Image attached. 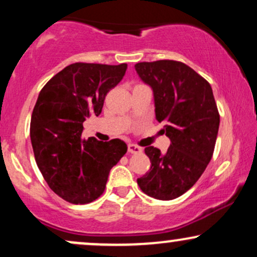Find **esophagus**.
<instances>
[{
  "mask_svg": "<svg viewBox=\"0 0 257 257\" xmlns=\"http://www.w3.org/2000/svg\"><path fill=\"white\" fill-rule=\"evenodd\" d=\"M128 152L129 153H141L143 152V149L137 145H134V144H128Z\"/></svg>",
  "mask_w": 257,
  "mask_h": 257,
  "instance_id": "esophagus-1",
  "label": "esophagus"
}]
</instances>
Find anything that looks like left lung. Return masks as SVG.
I'll return each instance as SVG.
<instances>
[{
	"mask_svg": "<svg viewBox=\"0 0 257 257\" xmlns=\"http://www.w3.org/2000/svg\"><path fill=\"white\" fill-rule=\"evenodd\" d=\"M135 70L152 88L156 118L170 139L166 153L145 149L151 169L138 179L144 193L170 200L196 184L213 157L220 114L213 89L202 76L180 61L138 63Z\"/></svg>",
	"mask_w": 257,
	"mask_h": 257,
	"instance_id": "left-lung-1",
	"label": "left lung"
}]
</instances>
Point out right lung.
<instances>
[{"label": "right lung", "instance_id": "1", "mask_svg": "<svg viewBox=\"0 0 257 257\" xmlns=\"http://www.w3.org/2000/svg\"><path fill=\"white\" fill-rule=\"evenodd\" d=\"M126 64L75 63L49 79L32 111L35 159L49 187L72 204L101 196L111 168L125 155L124 141L82 140L83 122L101 113L106 94L122 81Z\"/></svg>", "mask_w": 257, "mask_h": 257}]
</instances>
